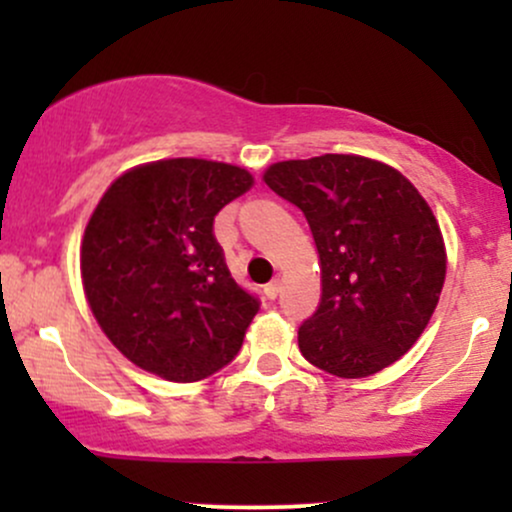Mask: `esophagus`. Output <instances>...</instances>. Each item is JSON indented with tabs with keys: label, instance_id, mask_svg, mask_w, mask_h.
<instances>
[{
	"label": "esophagus",
	"instance_id": "obj_1",
	"mask_svg": "<svg viewBox=\"0 0 512 512\" xmlns=\"http://www.w3.org/2000/svg\"><path fill=\"white\" fill-rule=\"evenodd\" d=\"M279 291H281V281L279 279L269 281V284L264 286V298H267V301H274V298L279 296Z\"/></svg>",
	"mask_w": 512,
	"mask_h": 512
}]
</instances>
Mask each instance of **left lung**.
<instances>
[{"instance_id":"left-lung-1","label":"left lung","mask_w":512,"mask_h":512,"mask_svg":"<svg viewBox=\"0 0 512 512\" xmlns=\"http://www.w3.org/2000/svg\"><path fill=\"white\" fill-rule=\"evenodd\" d=\"M262 180L303 211L320 255V305L298 330L305 361L337 378L392 366L424 334L448 269L426 199L356 154L279 161Z\"/></svg>"}]
</instances>
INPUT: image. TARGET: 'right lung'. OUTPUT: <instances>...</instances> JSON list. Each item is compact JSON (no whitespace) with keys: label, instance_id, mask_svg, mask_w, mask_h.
Masks as SVG:
<instances>
[{"label":"right lung","instance_id":"right-lung-1","mask_svg":"<svg viewBox=\"0 0 512 512\" xmlns=\"http://www.w3.org/2000/svg\"><path fill=\"white\" fill-rule=\"evenodd\" d=\"M252 182L207 158H161L110 182L81 238V281L103 334L134 366L195 383L240 351L260 303L228 272L214 216Z\"/></svg>","mask_w":512,"mask_h":512}]
</instances>
